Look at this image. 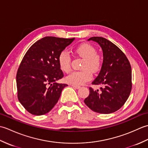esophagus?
Returning a JSON list of instances; mask_svg holds the SVG:
<instances>
[{"label":"esophagus","mask_w":148,"mask_h":148,"mask_svg":"<svg viewBox=\"0 0 148 148\" xmlns=\"http://www.w3.org/2000/svg\"><path fill=\"white\" fill-rule=\"evenodd\" d=\"M72 86L73 87V88H76V89H78V88H80V86H79V85H74V84H72Z\"/></svg>","instance_id":"obj_1"}]
</instances>
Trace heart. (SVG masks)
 <instances>
[{
  "label": "heart",
  "mask_w": 148,
  "mask_h": 148,
  "mask_svg": "<svg viewBox=\"0 0 148 148\" xmlns=\"http://www.w3.org/2000/svg\"><path fill=\"white\" fill-rule=\"evenodd\" d=\"M77 55L84 58L80 71H75L66 77V81L74 85H80L92 78V73H96L102 67L103 58L97 53V49L89 43L81 44L74 49ZM58 64L61 71L69 73L71 71V58L66 51H62L58 57Z\"/></svg>",
  "instance_id": "b5f03b06"
}]
</instances>
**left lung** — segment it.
Here are the masks:
<instances>
[{"label":"left lung","instance_id":"1","mask_svg":"<svg viewBox=\"0 0 148 148\" xmlns=\"http://www.w3.org/2000/svg\"><path fill=\"white\" fill-rule=\"evenodd\" d=\"M103 51V60L99 76L92 83L100 84L99 91L90 87V94L84 99L85 104L100 114L114 112L125 104L129 97L132 83L130 62L117 46L102 37H92Z\"/></svg>","mask_w":148,"mask_h":148}]
</instances>
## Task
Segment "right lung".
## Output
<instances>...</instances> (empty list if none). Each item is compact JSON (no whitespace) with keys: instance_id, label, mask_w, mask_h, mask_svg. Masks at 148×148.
I'll use <instances>...</instances> for the list:
<instances>
[{"instance_id":"1","label":"right lung","mask_w":148,"mask_h":148,"mask_svg":"<svg viewBox=\"0 0 148 148\" xmlns=\"http://www.w3.org/2000/svg\"><path fill=\"white\" fill-rule=\"evenodd\" d=\"M74 39L43 37L23 56L16 74L17 96L30 114L40 116L49 112L58 101L62 90L68 86L56 83L64 77L58 57Z\"/></svg>"}]
</instances>
